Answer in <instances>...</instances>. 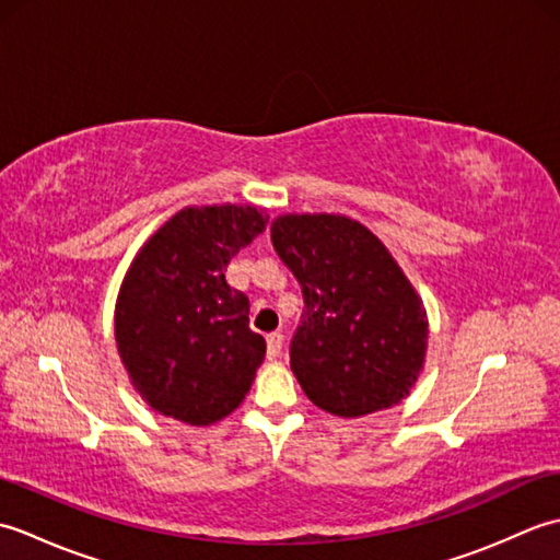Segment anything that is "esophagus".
Masks as SVG:
<instances>
[{
    "mask_svg": "<svg viewBox=\"0 0 560 560\" xmlns=\"http://www.w3.org/2000/svg\"><path fill=\"white\" fill-rule=\"evenodd\" d=\"M281 347H283V335L281 331H271V335L267 337V355L271 361L281 353Z\"/></svg>",
    "mask_w": 560,
    "mask_h": 560,
    "instance_id": "34e87169",
    "label": "esophagus"
}]
</instances>
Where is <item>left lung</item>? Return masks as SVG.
I'll return each mask as SVG.
<instances>
[{
	"instance_id": "left-lung-1",
	"label": "left lung",
	"mask_w": 560,
	"mask_h": 560,
	"mask_svg": "<svg viewBox=\"0 0 560 560\" xmlns=\"http://www.w3.org/2000/svg\"><path fill=\"white\" fill-rule=\"evenodd\" d=\"M271 243L303 289L291 371L307 399L359 419L409 397L428 319L380 237L339 213H287L271 221Z\"/></svg>"
}]
</instances>
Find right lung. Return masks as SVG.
<instances>
[{"label": "right lung", "mask_w": 560, "mask_h": 560, "mask_svg": "<svg viewBox=\"0 0 560 560\" xmlns=\"http://www.w3.org/2000/svg\"><path fill=\"white\" fill-rule=\"evenodd\" d=\"M267 221L257 207H185L127 269L115 341L129 383L153 411L209 425L253 387L267 343L249 329L247 295L223 271Z\"/></svg>", "instance_id": "obj_1"}]
</instances>
